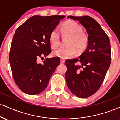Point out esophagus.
Masks as SVG:
<instances>
[{"mask_svg":"<svg viewBox=\"0 0 120 120\" xmlns=\"http://www.w3.org/2000/svg\"><path fill=\"white\" fill-rule=\"evenodd\" d=\"M60 62H61V64H64L65 62V60L63 59H60Z\"/></svg>","mask_w":120,"mask_h":120,"instance_id":"1","label":"esophagus"}]
</instances>
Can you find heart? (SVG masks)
Returning <instances> with one entry per match:
<instances>
[{
  "label": "heart",
  "instance_id": "heart-1",
  "mask_svg": "<svg viewBox=\"0 0 120 120\" xmlns=\"http://www.w3.org/2000/svg\"><path fill=\"white\" fill-rule=\"evenodd\" d=\"M60 32L63 36H69L67 46L61 47L53 52V55L61 59H68L78 52H82L86 49L89 42L88 34L83 31V28L76 22L69 20L61 24ZM50 46L56 49L60 44V35L57 30L51 32L49 37Z\"/></svg>",
  "mask_w": 120,
  "mask_h": 120
}]
</instances>
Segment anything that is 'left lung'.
I'll return each mask as SVG.
<instances>
[{
	"label": "left lung",
	"mask_w": 120,
	"mask_h": 120,
	"mask_svg": "<svg viewBox=\"0 0 120 120\" xmlns=\"http://www.w3.org/2000/svg\"><path fill=\"white\" fill-rule=\"evenodd\" d=\"M78 21L86 28L88 45L78 58L65 61V79L69 90L80 98L88 97L98 90L111 64L109 37L96 20L89 16L68 17ZM78 61L80 66L76 63Z\"/></svg>",
	"instance_id": "8db88e82"
}]
</instances>
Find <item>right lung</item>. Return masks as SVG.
Wrapping results in <instances>:
<instances>
[{
  "label": "right lung",
  "instance_id": "right-lung-1",
  "mask_svg": "<svg viewBox=\"0 0 120 120\" xmlns=\"http://www.w3.org/2000/svg\"><path fill=\"white\" fill-rule=\"evenodd\" d=\"M64 18V15H34L15 32L9 52V63L14 81L24 93L36 95L44 91L60 65L57 57H47L42 64L37 63V60L51 53L50 34Z\"/></svg>",
  "mask_w": 120,
  "mask_h": 120
}]
</instances>
